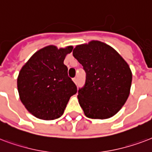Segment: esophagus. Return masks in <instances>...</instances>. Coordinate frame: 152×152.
I'll return each mask as SVG.
<instances>
[{
  "instance_id": "1",
  "label": "esophagus",
  "mask_w": 152,
  "mask_h": 152,
  "mask_svg": "<svg viewBox=\"0 0 152 152\" xmlns=\"http://www.w3.org/2000/svg\"><path fill=\"white\" fill-rule=\"evenodd\" d=\"M73 81H74V82H75V83H77V77H75V78H73Z\"/></svg>"
}]
</instances>
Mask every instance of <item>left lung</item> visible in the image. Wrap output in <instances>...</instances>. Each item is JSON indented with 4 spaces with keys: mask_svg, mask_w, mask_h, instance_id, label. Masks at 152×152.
I'll list each match as a JSON object with an SVG mask.
<instances>
[{
    "mask_svg": "<svg viewBox=\"0 0 152 152\" xmlns=\"http://www.w3.org/2000/svg\"><path fill=\"white\" fill-rule=\"evenodd\" d=\"M73 55L86 74L77 95L85 115L101 120L113 116L130 94L132 75L129 64L115 49L98 40L77 45Z\"/></svg>",
    "mask_w": 152,
    "mask_h": 152,
    "instance_id": "left-lung-1",
    "label": "left lung"
}]
</instances>
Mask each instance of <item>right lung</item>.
<instances>
[{"label": "right lung", "instance_id": "obj_1", "mask_svg": "<svg viewBox=\"0 0 152 152\" xmlns=\"http://www.w3.org/2000/svg\"><path fill=\"white\" fill-rule=\"evenodd\" d=\"M72 46L58 48L47 46L37 50L21 68L17 89L27 110L41 120L50 121L62 116L77 86L68 76L64 65Z\"/></svg>", "mask_w": 152, "mask_h": 152}]
</instances>
